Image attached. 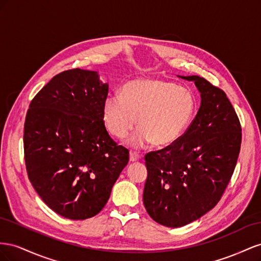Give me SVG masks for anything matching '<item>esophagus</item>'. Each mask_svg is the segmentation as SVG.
<instances>
[{"label": "esophagus", "mask_w": 261, "mask_h": 261, "mask_svg": "<svg viewBox=\"0 0 261 261\" xmlns=\"http://www.w3.org/2000/svg\"><path fill=\"white\" fill-rule=\"evenodd\" d=\"M141 156L137 152H130V162H138Z\"/></svg>", "instance_id": "1"}]
</instances>
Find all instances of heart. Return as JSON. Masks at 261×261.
I'll return each instance as SVG.
<instances>
[{"mask_svg":"<svg viewBox=\"0 0 261 261\" xmlns=\"http://www.w3.org/2000/svg\"><path fill=\"white\" fill-rule=\"evenodd\" d=\"M197 102L187 88L161 80H133L121 89V97L109 95L103 103V121L117 139H124L137 124L140 129L129 143L142 147L154 142L167 146L187 131Z\"/></svg>","mask_w":261,"mask_h":261,"instance_id":"b5f03b06","label":"heart"}]
</instances>
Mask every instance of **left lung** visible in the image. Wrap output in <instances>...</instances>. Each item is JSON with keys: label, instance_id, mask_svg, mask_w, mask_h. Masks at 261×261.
Masks as SVG:
<instances>
[{"label": "left lung", "instance_id": "obj_1", "mask_svg": "<svg viewBox=\"0 0 261 261\" xmlns=\"http://www.w3.org/2000/svg\"><path fill=\"white\" fill-rule=\"evenodd\" d=\"M201 105L185 135L145 155L143 203L148 215L167 227L200 219L218 204L232 178L242 143V126L221 88L197 75Z\"/></svg>", "mask_w": 261, "mask_h": 261}]
</instances>
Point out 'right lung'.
Instances as JSON below:
<instances>
[{
    "mask_svg": "<svg viewBox=\"0 0 261 261\" xmlns=\"http://www.w3.org/2000/svg\"><path fill=\"white\" fill-rule=\"evenodd\" d=\"M108 84L95 71L57 74L32 100L24 125L28 178L51 210L70 220L98 214L129 162L103 122Z\"/></svg>",
    "mask_w": 261,
    "mask_h": 261,
    "instance_id": "obj_1",
    "label": "right lung"
}]
</instances>
